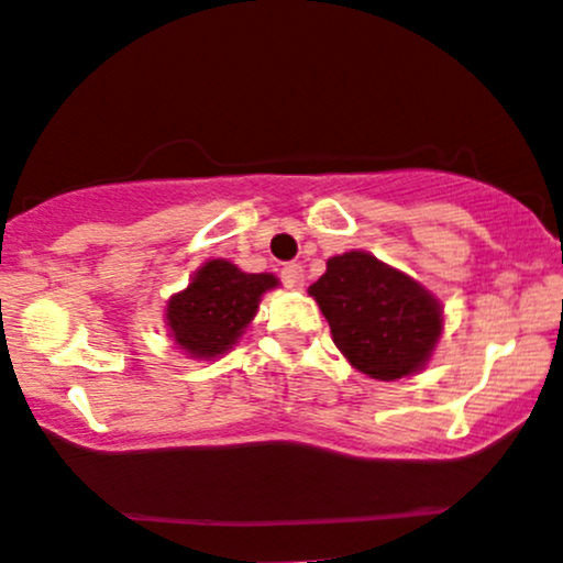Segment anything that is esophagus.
Segmentation results:
<instances>
[{
  "instance_id": "obj_1",
  "label": "esophagus",
  "mask_w": 563,
  "mask_h": 563,
  "mask_svg": "<svg viewBox=\"0 0 563 563\" xmlns=\"http://www.w3.org/2000/svg\"><path fill=\"white\" fill-rule=\"evenodd\" d=\"M283 283H286L288 288H301L305 286V269H301V264H286L280 272Z\"/></svg>"
}]
</instances>
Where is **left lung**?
Segmentation results:
<instances>
[{"label": "left lung", "mask_w": 563, "mask_h": 563, "mask_svg": "<svg viewBox=\"0 0 563 563\" xmlns=\"http://www.w3.org/2000/svg\"><path fill=\"white\" fill-rule=\"evenodd\" d=\"M310 296L350 366L379 382L422 372L443 333L441 301L368 251L331 256Z\"/></svg>", "instance_id": "obj_1"}]
</instances>
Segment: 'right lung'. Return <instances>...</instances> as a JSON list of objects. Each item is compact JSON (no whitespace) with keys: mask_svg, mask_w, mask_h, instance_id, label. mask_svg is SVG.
<instances>
[{"mask_svg":"<svg viewBox=\"0 0 563 563\" xmlns=\"http://www.w3.org/2000/svg\"><path fill=\"white\" fill-rule=\"evenodd\" d=\"M277 286L272 272L253 275L227 258H211L165 305L170 342L195 361L227 355L256 318L262 296Z\"/></svg>","mask_w":563,"mask_h":563,"instance_id":"right-lung-1","label":"right lung"}]
</instances>
